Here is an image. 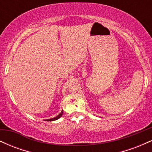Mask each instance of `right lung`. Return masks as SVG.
<instances>
[{
  "mask_svg": "<svg viewBox=\"0 0 152 152\" xmlns=\"http://www.w3.org/2000/svg\"><path fill=\"white\" fill-rule=\"evenodd\" d=\"M63 113H64V111H61V112L60 113V114H59L58 116H56V117H54V118H49V119H46V121H55V120H57V119H58L60 117H61V116L63 115Z\"/></svg>",
  "mask_w": 152,
  "mask_h": 152,
  "instance_id": "right-lung-1",
  "label": "right lung"
}]
</instances>
